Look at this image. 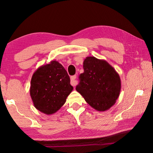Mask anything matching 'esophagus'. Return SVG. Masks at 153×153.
<instances>
[{
  "label": "esophagus",
  "mask_w": 153,
  "mask_h": 153,
  "mask_svg": "<svg viewBox=\"0 0 153 153\" xmlns=\"http://www.w3.org/2000/svg\"><path fill=\"white\" fill-rule=\"evenodd\" d=\"M70 79H71V82H70L71 83V85H72V86H76L77 85V81L76 80V75L71 76Z\"/></svg>",
  "instance_id": "1"
}]
</instances>
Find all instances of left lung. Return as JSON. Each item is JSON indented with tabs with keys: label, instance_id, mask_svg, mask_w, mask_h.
Segmentation results:
<instances>
[{
	"label": "left lung",
	"instance_id": "8db88e82",
	"mask_svg": "<svg viewBox=\"0 0 153 153\" xmlns=\"http://www.w3.org/2000/svg\"><path fill=\"white\" fill-rule=\"evenodd\" d=\"M84 72L79 77L76 91L98 111L114 105L121 90V80L114 68L105 60L88 56L83 61Z\"/></svg>",
	"mask_w": 153,
	"mask_h": 153
}]
</instances>
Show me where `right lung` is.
Masks as SVG:
<instances>
[{"label": "right lung", "mask_w": 153, "mask_h": 153, "mask_svg": "<svg viewBox=\"0 0 153 153\" xmlns=\"http://www.w3.org/2000/svg\"><path fill=\"white\" fill-rule=\"evenodd\" d=\"M73 89L70 77L62 65L52 60L35 71L31 77L30 92L35 108L50 115L64 105Z\"/></svg>", "instance_id": "obj_1"}]
</instances>
